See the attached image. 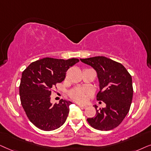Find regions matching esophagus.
<instances>
[{
    "instance_id": "1",
    "label": "esophagus",
    "mask_w": 151,
    "mask_h": 151,
    "mask_svg": "<svg viewBox=\"0 0 151 151\" xmlns=\"http://www.w3.org/2000/svg\"><path fill=\"white\" fill-rule=\"evenodd\" d=\"M78 106H79L81 108H87V106H86V105H81V104H78Z\"/></svg>"
}]
</instances>
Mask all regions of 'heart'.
<instances>
[{"label": "heart", "mask_w": 151, "mask_h": 151, "mask_svg": "<svg viewBox=\"0 0 151 151\" xmlns=\"http://www.w3.org/2000/svg\"><path fill=\"white\" fill-rule=\"evenodd\" d=\"M90 94H91V92L89 90L77 88L71 90L69 92V96L70 99L77 102H79V103L85 102Z\"/></svg>", "instance_id": "1"}]
</instances>
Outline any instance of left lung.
Masks as SVG:
<instances>
[{"mask_svg": "<svg viewBox=\"0 0 151 151\" xmlns=\"http://www.w3.org/2000/svg\"><path fill=\"white\" fill-rule=\"evenodd\" d=\"M92 66L97 73L100 90L98 101L106 104L104 108H96L95 116L87 121L92 128L110 130L117 127L127 115L132 103L133 88L132 77L125 67L105 57H94L80 59Z\"/></svg>", "mask_w": 151, "mask_h": 151, "instance_id": "1", "label": "left lung"}]
</instances>
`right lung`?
<instances>
[{
  "mask_svg": "<svg viewBox=\"0 0 151 151\" xmlns=\"http://www.w3.org/2000/svg\"><path fill=\"white\" fill-rule=\"evenodd\" d=\"M79 61L46 57L27 66L22 73L19 94L21 105L28 119L39 129L50 131L65 123L72 102L61 99L50 103L52 91L65 77L67 70ZM57 88V87H56Z\"/></svg>",
  "mask_w": 151,
  "mask_h": 151,
  "instance_id": "obj_1",
  "label": "right lung"
}]
</instances>
